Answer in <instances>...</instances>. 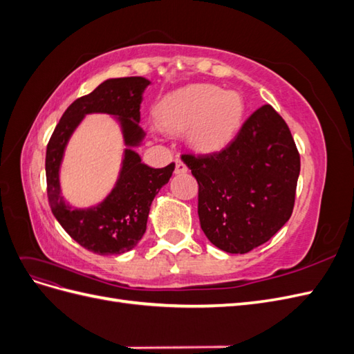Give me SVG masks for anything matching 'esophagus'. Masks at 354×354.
Instances as JSON below:
<instances>
[{
	"label": "esophagus",
	"mask_w": 354,
	"mask_h": 354,
	"mask_svg": "<svg viewBox=\"0 0 354 354\" xmlns=\"http://www.w3.org/2000/svg\"><path fill=\"white\" fill-rule=\"evenodd\" d=\"M187 173V167L181 159H176V174H185Z\"/></svg>",
	"instance_id": "1"
}]
</instances>
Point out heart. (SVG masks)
<instances>
[{"mask_svg":"<svg viewBox=\"0 0 354 354\" xmlns=\"http://www.w3.org/2000/svg\"><path fill=\"white\" fill-rule=\"evenodd\" d=\"M242 112L239 94L196 84L168 94L158 103L155 118L168 133L187 130V142L199 151H217L238 131Z\"/></svg>","mask_w":354,"mask_h":354,"instance_id":"obj_1","label":"heart"}]
</instances>
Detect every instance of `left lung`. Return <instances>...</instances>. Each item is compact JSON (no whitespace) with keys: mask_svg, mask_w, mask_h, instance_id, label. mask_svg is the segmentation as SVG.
I'll list each match as a JSON object with an SVG mask.
<instances>
[{"mask_svg":"<svg viewBox=\"0 0 354 354\" xmlns=\"http://www.w3.org/2000/svg\"><path fill=\"white\" fill-rule=\"evenodd\" d=\"M181 159L199 186L201 229L221 251L250 252L291 217L299 153L270 104L257 109L221 151Z\"/></svg>","mask_w":354,"mask_h":354,"instance_id":"1","label":"left lung"}]
</instances>
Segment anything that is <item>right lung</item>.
I'll list each match as a JSON object with an SVG mask.
<instances>
[{"label":"right lung","mask_w":354,"mask_h":354,"mask_svg":"<svg viewBox=\"0 0 354 354\" xmlns=\"http://www.w3.org/2000/svg\"><path fill=\"white\" fill-rule=\"evenodd\" d=\"M151 81L143 77L106 80L94 91L69 106L47 145V195L53 216L73 241L94 254H124L134 248L146 232L153 198L168 183L176 167L171 162L164 168H152L143 164L140 155L133 151L145 138L138 122L143 93ZM88 113L116 115L122 124L127 149L120 177L111 194L99 206L78 210L62 199L58 173L71 133Z\"/></svg>","instance_id":"add662e5"}]
</instances>
